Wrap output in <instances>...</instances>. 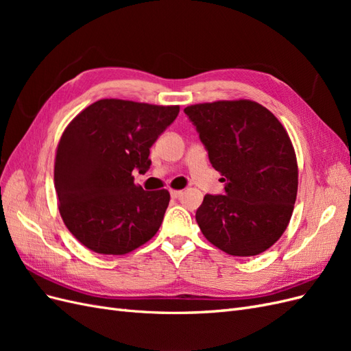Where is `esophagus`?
Masks as SVG:
<instances>
[{"mask_svg":"<svg viewBox=\"0 0 351 351\" xmlns=\"http://www.w3.org/2000/svg\"><path fill=\"white\" fill-rule=\"evenodd\" d=\"M169 195H171L173 199H178L180 196L183 195V192H182V190H171V192H169Z\"/></svg>","mask_w":351,"mask_h":351,"instance_id":"34e87169","label":"esophagus"}]
</instances>
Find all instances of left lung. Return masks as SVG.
Instances as JSON below:
<instances>
[{
	"mask_svg": "<svg viewBox=\"0 0 351 351\" xmlns=\"http://www.w3.org/2000/svg\"><path fill=\"white\" fill-rule=\"evenodd\" d=\"M224 195H206L196 210L204 236L232 256L269 249L289 226L297 196V161L282 124L261 104L218 101L184 108Z\"/></svg>",
	"mask_w": 351,
	"mask_h": 351,
	"instance_id": "obj_1",
	"label": "left lung"
}]
</instances>
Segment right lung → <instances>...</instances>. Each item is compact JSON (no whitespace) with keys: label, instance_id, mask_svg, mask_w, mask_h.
I'll return each instance as SVG.
<instances>
[{"label":"right lung","instance_id":"right-lung-1","mask_svg":"<svg viewBox=\"0 0 351 351\" xmlns=\"http://www.w3.org/2000/svg\"><path fill=\"white\" fill-rule=\"evenodd\" d=\"M178 111L177 105L101 99L69 124L57 147L54 183L62 221L83 246L125 254L156 234L169 193L146 192L132 173L149 169V149Z\"/></svg>","mask_w":351,"mask_h":351}]
</instances>
